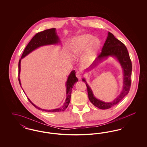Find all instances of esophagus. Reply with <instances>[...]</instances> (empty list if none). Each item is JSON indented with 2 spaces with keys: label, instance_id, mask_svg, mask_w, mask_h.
Segmentation results:
<instances>
[{
  "label": "esophagus",
  "instance_id": "obj_1",
  "mask_svg": "<svg viewBox=\"0 0 147 147\" xmlns=\"http://www.w3.org/2000/svg\"><path fill=\"white\" fill-rule=\"evenodd\" d=\"M76 77L79 79H80L82 78V74H81V72L79 71H77L76 72Z\"/></svg>",
  "mask_w": 147,
  "mask_h": 147
}]
</instances>
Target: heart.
Listing matches in <instances>:
<instances>
[{
  "mask_svg": "<svg viewBox=\"0 0 147 147\" xmlns=\"http://www.w3.org/2000/svg\"><path fill=\"white\" fill-rule=\"evenodd\" d=\"M100 44V40L98 38H94L90 34H84L72 39L70 42V51L73 56L78 57L86 49L83 61L86 64H90L94 59Z\"/></svg>",
  "mask_w": 147,
  "mask_h": 147,
  "instance_id": "obj_1",
  "label": "heart"
}]
</instances>
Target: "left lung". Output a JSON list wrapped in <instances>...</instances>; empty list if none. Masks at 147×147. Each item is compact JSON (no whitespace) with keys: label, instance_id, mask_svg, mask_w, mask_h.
I'll list each match as a JSON object with an SVG mask.
<instances>
[{"label":"left lung","instance_id":"1","mask_svg":"<svg viewBox=\"0 0 147 147\" xmlns=\"http://www.w3.org/2000/svg\"><path fill=\"white\" fill-rule=\"evenodd\" d=\"M109 57L115 58L120 64L123 71V88L120 94L113 101L110 102H105L99 100L94 95L91 88L83 78V81L85 82L87 86L89 99L91 103L98 109L105 110L111 108L112 106L117 104L129 92L131 84L132 75V62L129 53L125 45L117 39L111 32H108L101 53L98 56L95 62L91 64L86 70H91L95 68L98 64L102 61L107 59Z\"/></svg>","mask_w":147,"mask_h":147}]
</instances>
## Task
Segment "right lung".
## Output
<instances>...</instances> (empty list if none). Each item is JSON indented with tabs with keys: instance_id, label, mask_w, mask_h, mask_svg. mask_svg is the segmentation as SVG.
Returning a JSON list of instances; mask_svg holds the SVG:
<instances>
[{
	"instance_id": "add662e5",
	"label": "right lung",
	"mask_w": 147,
	"mask_h": 147,
	"mask_svg": "<svg viewBox=\"0 0 147 147\" xmlns=\"http://www.w3.org/2000/svg\"><path fill=\"white\" fill-rule=\"evenodd\" d=\"M61 43V40L58 36L57 34L56 29L55 28H50L48 30H46L42 32H40L33 37L31 40L29 42L28 45L26 46V48L24 49V52L21 56V59L19 60V82L20 85L22 89V88L21 86V82L20 79V74L21 70V59L24 58L25 57L28 55L29 53L32 52L33 51L36 49L44 46L47 45H57ZM78 81V79L76 76V71L72 70L70 72L69 76L68 77L67 80L65 83L66 86V99L65 100V102L61 107L53 109V110H45L42 109L32 102V101L28 98V101L31 103V104L34 106L38 110L45 111L46 112H60V111H64L67 108L68 105L69 104L70 101V97H71V90L74 86V84L77 83ZM23 91L24 90L22 89ZM24 93H25L24 92Z\"/></svg>"
}]
</instances>
